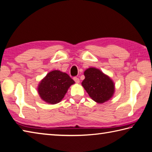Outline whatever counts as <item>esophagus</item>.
Masks as SVG:
<instances>
[{
  "label": "esophagus",
  "instance_id": "34e87169",
  "mask_svg": "<svg viewBox=\"0 0 152 152\" xmlns=\"http://www.w3.org/2000/svg\"><path fill=\"white\" fill-rule=\"evenodd\" d=\"M73 80H75V82L76 83H79V82H80L79 79L77 78V77H73Z\"/></svg>",
  "mask_w": 152,
  "mask_h": 152
}]
</instances>
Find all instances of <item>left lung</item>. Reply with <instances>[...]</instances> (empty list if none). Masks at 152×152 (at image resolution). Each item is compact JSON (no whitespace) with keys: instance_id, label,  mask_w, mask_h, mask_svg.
Returning a JSON list of instances; mask_svg holds the SVG:
<instances>
[{"instance_id":"obj_1","label":"left lung","mask_w":152,"mask_h":152,"mask_svg":"<svg viewBox=\"0 0 152 152\" xmlns=\"http://www.w3.org/2000/svg\"><path fill=\"white\" fill-rule=\"evenodd\" d=\"M84 75L82 85L94 101L102 104L112 97L115 87L109 77L94 67L86 69Z\"/></svg>"}]
</instances>
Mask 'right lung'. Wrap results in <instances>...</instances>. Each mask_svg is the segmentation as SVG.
<instances>
[{
	"label": "right lung",
	"mask_w": 152,
	"mask_h": 152,
	"mask_svg": "<svg viewBox=\"0 0 152 152\" xmlns=\"http://www.w3.org/2000/svg\"><path fill=\"white\" fill-rule=\"evenodd\" d=\"M75 81L66 73L55 70L48 73L39 85V96L45 102L55 104L60 102L69 86Z\"/></svg>",
	"instance_id": "1"
}]
</instances>
